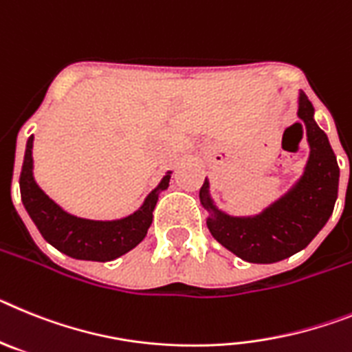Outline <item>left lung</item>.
Listing matches in <instances>:
<instances>
[{"label": "left lung", "instance_id": "8db88e82", "mask_svg": "<svg viewBox=\"0 0 352 352\" xmlns=\"http://www.w3.org/2000/svg\"><path fill=\"white\" fill-rule=\"evenodd\" d=\"M298 117L307 127L310 159L294 189L256 218H230L214 207L209 182L200 189V201L210 212L207 227L214 239L243 261L271 264L307 248L326 225L338 195V163L328 136L314 120V106L299 94Z\"/></svg>", "mask_w": 352, "mask_h": 352}]
</instances>
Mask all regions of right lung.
Masks as SVG:
<instances>
[{
	"mask_svg": "<svg viewBox=\"0 0 352 352\" xmlns=\"http://www.w3.org/2000/svg\"><path fill=\"white\" fill-rule=\"evenodd\" d=\"M33 136L26 143L23 170H21V198L30 218L49 244L65 255L79 261L108 262L133 250L143 241L152 223V210L157 204V191L166 189L170 175L161 180L138 212L117 221H91L76 218L54 204L36 186L33 179Z\"/></svg>",
	"mask_w": 352,
	"mask_h": 352,
	"instance_id": "1",
	"label": "right lung"
}]
</instances>
